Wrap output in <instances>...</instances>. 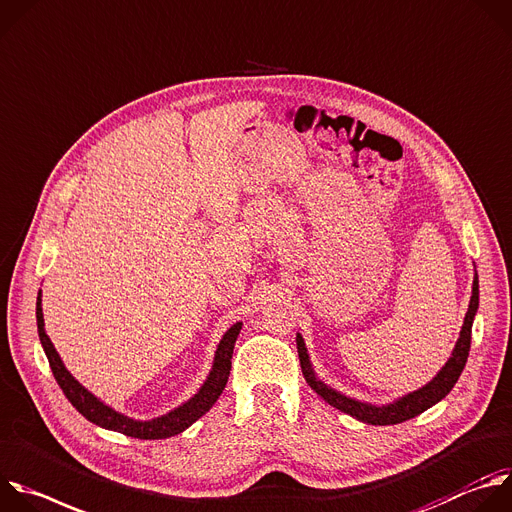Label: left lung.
<instances>
[{
    "label": "left lung",
    "mask_w": 512,
    "mask_h": 512,
    "mask_svg": "<svg viewBox=\"0 0 512 512\" xmlns=\"http://www.w3.org/2000/svg\"><path fill=\"white\" fill-rule=\"evenodd\" d=\"M476 309H478V276L474 278V284H472V298H470V304H468V313L464 317L460 339H458L456 349H454L452 357L448 359V363L442 367V371L426 387L401 397L399 401H395L391 405H385V407L367 405V403L349 399V397L337 393L335 389L327 387L325 383H321L313 373V367H311L309 355H306L302 337L296 335V349H298L302 375H304L306 383H309L327 403H331L333 407H337V410H341V412H345V414H349V416H353V418H357L365 424L389 426V424H399V422H405V420H412L418 414L426 412L428 407H432L440 399H444L450 393V389L454 387V383L458 381V377H460V373L466 365V359H468L470 339H472V321H474Z\"/></svg>",
    "instance_id": "1"
}]
</instances>
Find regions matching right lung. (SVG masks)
Returning <instances> with one entry per match:
<instances>
[{
  "label": "right lung",
  "mask_w": 512,
  "mask_h": 512,
  "mask_svg": "<svg viewBox=\"0 0 512 512\" xmlns=\"http://www.w3.org/2000/svg\"><path fill=\"white\" fill-rule=\"evenodd\" d=\"M36 319H38V335L42 341V347L46 351L50 369L60 385V389L64 391V395L68 397V401L76 407V410L90 420L92 424L107 428V430H115L121 432L125 436L131 438H139V440H163L175 434H181L185 428H189L195 420H199L203 414L210 412V407L216 403V399L220 397V393L224 391L228 377H230V369H232V353H234V345L236 339L240 335L242 323H236L220 341V347L216 351V361L212 367V373L208 377V381L203 383V387L199 389V393H195L187 403L179 405L177 410L169 412L167 416H161L157 420L151 422H135L127 416H121L119 412L111 410L109 405L102 403L100 399H96L92 393H88L62 365L52 341L48 339L46 331H44V317H42V298L38 296L36 302Z\"/></svg>",
  "instance_id": "1"
}]
</instances>
